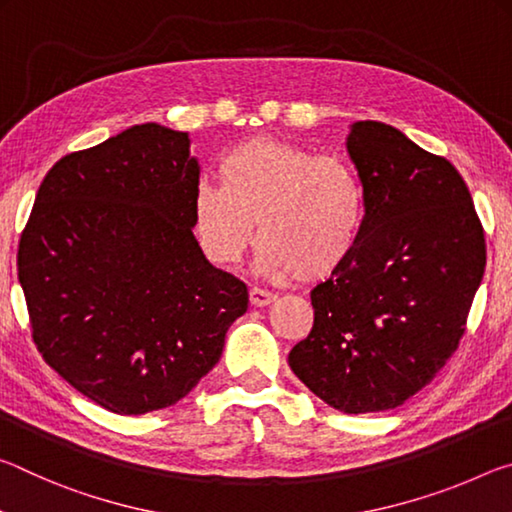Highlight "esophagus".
<instances>
[{"mask_svg": "<svg viewBox=\"0 0 512 512\" xmlns=\"http://www.w3.org/2000/svg\"><path fill=\"white\" fill-rule=\"evenodd\" d=\"M250 305L253 307H268L271 305V302H275V296L271 291H264V289H250Z\"/></svg>", "mask_w": 512, "mask_h": 512, "instance_id": "1", "label": "esophagus"}]
</instances>
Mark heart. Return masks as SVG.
Segmentation results:
<instances>
[{
    "label": "heart",
    "mask_w": 512,
    "mask_h": 512,
    "mask_svg": "<svg viewBox=\"0 0 512 512\" xmlns=\"http://www.w3.org/2000/svg\"><path fill=\"white\" fill-rule=\"evenodd\" d=\"M221 183L192 198L194 232L219 266L237 264L257 237L273 277L318 282L334 275L359 244L366 205L354 171L280 137H253L225 153Z\"/></svg>",
    "instance_id": "obj_1"
}]
</instances>
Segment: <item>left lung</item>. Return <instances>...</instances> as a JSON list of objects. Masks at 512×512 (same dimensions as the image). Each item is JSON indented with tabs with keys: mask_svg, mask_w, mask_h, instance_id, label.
<instances>
[{
	"mask_svg": "<svg viewBox=\"0 0 512 512\" xmlns=\"http://www.w3.org/2000/svg\"><path fill=\"white\" fill-rule=\"evenodd\" d=\"M345 149L366 219L352 257L311 291L314 327L289 366L325 404L357 415L404 404L452 357L485 239L452 162L381 121H354Z\"/></svg>",
	"mask_w": 512,
	"mask_h": 512,
	"instance_id": "left-lung-1",
	"label": "left lung"
}]
</instances>
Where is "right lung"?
I'll return each instance as SVG.
<instances>
[{
    "instance_id": "right-lung-1",
    "label": "right lung",
    "mask_w": 512,
    "mask_h": 512,
    "mask_svg": "<svg viewBox=\"0 0 512 512\" xmlns=\"http://www.w3.org/2000/svg\"><path fill=\"white\" fill-rule=\"evenodd\" d=\"M189 137L137 124L60 158L17 250L33 341L76 391L119 415L167 409L221 359L248 289L194 237Z\"/></svg>"
}]
</instances>
